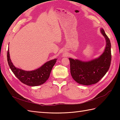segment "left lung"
I'll use <instances>...</instances> for the list:
<instances>
[{
  "label": "left lung",
  "mask_w": 120,
  "mask_h": 120,
  "mask_svg": "<svg viewBox=\"0 0 120 120\" xmlns=\"http://www.w3.org/2000/svg\"><path fill=\"white\" fill-rule=\"evenodd\" d=\"M101 32L105 38L107 44L104 52L99 57L88 62L69 58L71 77L79 84H95L106 75L110 68L112 59L110 41L103 28Z\"/></svg>",
  "instance_id": "obj_1"
}]
</instances>
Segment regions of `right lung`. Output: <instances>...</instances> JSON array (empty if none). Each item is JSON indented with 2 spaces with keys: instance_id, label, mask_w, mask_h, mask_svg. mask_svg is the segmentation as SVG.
Returning <instances> with one entry per match:
<instances>
[{
  "instance_id": "add662e5",
  "label": "right lung",
  "mask_w": 120,
  "mask_h": 120,
  "mask_svg": "<svg viewBox=\"0 0 120 120\" xmlns=\"http://www.w3.org/2000/svg\"><path fill=\"white\" fill-rule=\"evenodd\" d=\"M9 66L13 73L24 84L30 86H37L44 83L48 80L52 67L56 64L57 59L49 60L39 68L32 71H25L16 68L11 61L9 48L7 54Z\"/></svg>"
}]
</instances>
